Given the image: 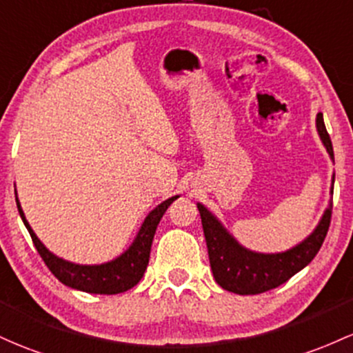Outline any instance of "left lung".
Wrapping results in <instances>:
<instances>
[{"label": "left lung", "mask_w": 353, "mask_h": 353, "mask_svg": "<svg viewBox=\"0 0 353 353\" xmlns=\"http://www.w3.org/2000/svg\"><path fill=\"white\" fill-rule=\"evenodd\" d=\"M316 130H319L328 156L334 159V147H332L330 135L325 129L323 114H316ZM332 183H335V174ZM330 192L334 194V189ZM197 209H199L209 263H211L216 283L221 288L238 293V295L265 293L283 285L293 274L303 270L316 256L323 245L332 219L330 203L325 209L319 226L300 245L293 246L292 250H286L283 253H256V251H251L239 245L206 206L197 203Z\"/></svg>", "instance_id": "1"}]
</instances>
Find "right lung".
Returning <instances> with one entry per match:
<instances>
[{
  "label": "right lung",
  "mask_w": 353,
  "mask_h": 353,
  "mask_svg": "<svg viewBox=\"0 0 353 353\" xmlns=\"http://www.w3.org/2000/svg\"><path fill=\"white\" fill-rule=\"evenodd\" d=\"M177 197L179 196L169 197L168 201L159 204L156 209H152L147 214L144 223H142L141 230H139L129 250L115 259H112V261L102 263V265H75V263L67 261V259L55 256L52 251L46 250V246L34 234L32 226H30V223L25 218V212H23L18 197L17 206L26 230L32 236L34 248L40 253V256L43 258L48 270L55 274L61 283L85 293L117 295V293H123L132 288L144 276L147 265H149L150 246H152V239L154 234H156L159 221H161L164 212L172 204V201H176Z\"/></svg>",
  "instance_id": "right-lung-1"
}]
</instances>
